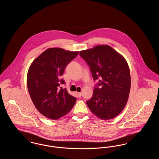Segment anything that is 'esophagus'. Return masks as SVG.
Returning <instances> with one entry per match:
<instances>
[{
  "instance_id": "esophagus-1",
  "label": "esophagus",
  "mask_w": 159,
  "mask_h": 159,
  "mask_svg": "<svg viewBox=\"0 0 159 159\" xmlns=\"http://www.w3.org/2000/svg\"><path fill=\"white\" fill-rule=\"evenodd\" d=\"M76 94L79 97H80L82 95V93L81 92H76Z\"/></svg>"
}]
</instances>
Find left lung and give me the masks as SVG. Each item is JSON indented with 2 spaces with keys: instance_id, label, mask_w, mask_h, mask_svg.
I'll return each mask as SVG.
<instances>
[{
  "instance_id": "left-lung-1",
  "label": "left lung",
  "mask_w": 159,
  "mask_h": 159,
  "mask_svg": "<svg viewBox=\"0 0 159 159\" xmlns=\"http://www.w3.org/2000/svg\"><path fill=\"white\" fill-rule=\"evenodd\" d=\"M89 66L93 80L99 79L92 97L86 101L91 111L102 120H110L121 113L127 104L130 75L125 58L108 45L80 51Z\"/></svg>"
}]
</instances>
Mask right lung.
Here are the masks:
<instances>
[{
	"mask_svg": "<svg viewBox=\"0 0 159 159\" xmlns=\"http://www.w3.org/2000/svg\"><path fill=\"white\" fill-rule=\"evenodd\" d=\"M78 53L60 48H48L29 68L27 83L31 99L39 112L49 119H60L76 103L75 97L59 87L65 83L61 79L65 68Z\"/></svg>",
	"mask_w": 159,
	"mask_h": 159,
	"instance_id": "obj_1",
	"label": "right lung"
}]
</instances>
